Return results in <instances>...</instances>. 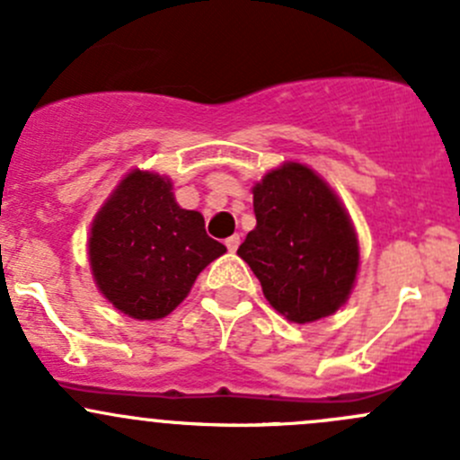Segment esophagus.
I'll use <instances>...</instances> for the list:
<instances>
[{"instance_id": "34e87169", "label": "esophagus", "mask_w": 460, "mask_h": 460, "mask_svg": "<svg viewBox=\"0 0 460 460\" xmlns=\"http://www.w3.org/2000/svg\"><path fill=\"white\" fill-rule=\"evenodd\" d=\"M239 243H241V236L239 234H232V236H228V239H226V245H228L230 252H234V250L239 248Z\"/></svg>"}]
</instances>
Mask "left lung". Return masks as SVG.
<instances>
[{
	"label": "left lung",
	"instance_id": "1",
	"mask_svg": "<svg viewBox=\"0 0 460 460\" xmlns=\"http://www.w3.org/2000/svg\"><path fill=\"white\" fill-rule=\"evenodd\" d=\"M257 228L236 254L265 299L295 323L328 316L349 296L358 243L343 206L307 165L283 164L254 186Z\"/></svg>",
	"mask_w": 460,
	"mask_h": 460
}]
</instances>
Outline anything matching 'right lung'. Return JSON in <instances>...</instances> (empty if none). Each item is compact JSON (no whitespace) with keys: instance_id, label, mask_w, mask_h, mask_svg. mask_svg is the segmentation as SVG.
Returning a JSON list of instances; mask_svg holds the SVG:
<instances>
[{"instance_id":"add662e5","label":"right lung","mask_w":460,"mask_h":460,"mask_svg":"<svg viewBox=\"0 0 460 460\" xmlns=\"http://www.w3.org/2000/svg\"><path fill=\"white\" fill-rule=\"evenodd\" d=\"M159 174L135 170L94 217L88 254L99 290L132 319L170 314L226 245L206 234L201 212L183 210Z\"/></svg>"}]
</instances>
